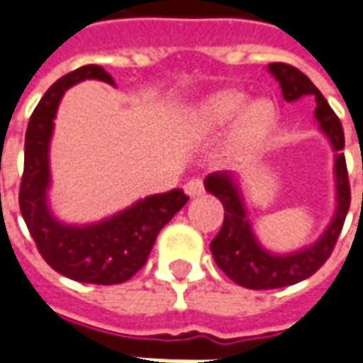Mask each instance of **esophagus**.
Instances as JSON below:
<instances>
[{"mask_svg": "<svg viewBox=\"0 0 363 363\" xmlns=\"http://www.w3.org/2000/svg\"><path fill=\"white\" fill-rule=\"evenodd\" d=\"M184 192L190 196V198H198V196L203 194V182L200 179H190L186 184H184Z\"/></svg>", "mask_w": 363, "mask_h": 363, "instance_id": "esophagus-1", "label": "esophagus"}]
</instances>
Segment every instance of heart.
<instances>
[{"instance_id": "obj_1", "label": "heart", "mask_w": 363, "mask_h": 363, "mask_svg": "<svg viewBox=\"0 0 363 363\" xmlns=\"http://www.w3.org/2000/svg\"><path fill=\"white\" fill-rule=\"evenodd\" d=\"M275 121L269 101H252L238 90H221L209 94L189 107L184 117V130L192 140H208L230 128L227 154L233 160H246L256 154L267 138Z\"/></svg>"}]
</instances>
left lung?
Returning <instances> with one entry per match:
<instances>
[{
  "instance_id": "1",
  "label": "left lung",
  "mask_w": 363,
  "mask_h": 363,
  "mask_svg": "<svg viewBox=\"0 0 363 363\" xmlns=\"http://www.w3.org/2000/svg\"><path fill=\"white\" fill-rule=\"evenodd\" d=\"M267 71L275 77L281 86V92L286 101L311 96L315 99L313 117L318 121L319 130L331 144L335 152V194H337V208L333 213L331 223L321 233L315 242L304 248L277 254L259 244L256 233L252 229L248 219L246 203H244L242 190L235 173L217 171L206 177L203 186L209 194H213L225 208L221 230L211 240L209 248L213 254L219 269L240 286L252 291H267V289H281L289 284H296L304 279L311 277L331 256L335 242L339 238L346 213L350 208V184L346 173V161L342 147H345V133L337 115L304 72L296 67L286 63H271Z\"/></svg>"
}]
</instances>
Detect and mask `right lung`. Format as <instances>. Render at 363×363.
<instances>
[{
	"instance_id": "obj_1",
	"label": "right lung",
	"mask_w": 363,
	"mask_h": 363,
	"mask_svg": "<svg viewBox=\"0 0 363 363\" xmlns=\"http://www.w3.org/2000/svg\"><path fill=\"white\" fill-rule=\"evenodd\" d=\"M96 79L115 86L111 74L98 65H84L50 86L34 109L24 136V173L18 190L21 213L50 267L92 284H119L146 264L160 230L189 202L174 189L165 194L146 196L115 216L98 223L71 225L53 216L48 200L52 186L50 142L61 98L71 86Z\"/></svg>"
}]
</instances>
